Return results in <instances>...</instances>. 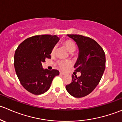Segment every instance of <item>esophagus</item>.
Segmentation results:
<instances>
[{
	"label": "esophagus",
	"instance_id": "34e87169",
	"mask_svg": "<svg viewBox=\"0 0 122 122\" xmlns=\"http://www.w3.org/2000/svg\"><path fill=\"white\" fill-rule=\"evenodd\" d=\"M65 73H64V72H60V75H65Z\"/></svg>",
	"mask_w": 122,
	"mask_h": 122
}]
</instances>
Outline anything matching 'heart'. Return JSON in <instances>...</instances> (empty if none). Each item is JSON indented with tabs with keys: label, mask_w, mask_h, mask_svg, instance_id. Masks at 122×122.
I'll list each match as a JSON object with an SVG mask.
<instances>
[{
	"label": "heart",
	"mask_w": 122,
	"mask_h": 122,
	"mask_svg": "<svg viewBox=\"0 0 122 122\" xmlns=\"http://www.w3.org/2000/svg\"><path fill=\"white\" fill-rule=\"evenodd\" d=\"M62 43L70 53L74 52L75 51L76 49V44L72 40H66L63 41ZM56 47L55 46L53 47L51 49V53H50V55H51V56L55 55V53H56ZM57 65H58L59 67L61 70L65 71V70H66L67 68H69V67L72 66V62L69 61H61L57 62Z\"/></svg>",
	"instance_id": "1"
}]
</instances>
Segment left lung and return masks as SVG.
Segmentation results:
<instances>
[{
  "label": "left lung",
  "mask_w": 122,
  "mask_h": 122,
  "mask_svg": "<svg viewBox=\"0 0 122 122\" xmlns=\"http://www.w3.org/2000/svg\"><path fill=\"white\" fill-rule=\"evenodd\" d=\"M76 43L79 57L74 66L80 76L72 75V82L66 85L73 97L81 98L91 93L100 81L106 68V55L103 49L94 40L77 34H67Z\"/></svg>",
  "instance_id": "8db88e82"
}]
</instances>
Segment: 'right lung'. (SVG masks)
<instances>
[{"mask_svg": "<svg viewBox=\"0 0 122 122\" xmlns=\"http://www.w3.org/2000/svg\"><path fill=\"white\" fill-rule=\"evenodd\" d=\"M59 40L57 36H34L18 46L14 55L15 72L23 87L34 95H40L50 88L52 81L59 75L56 69H43L42 63L50 59L51 49Z\"/></svg>", "mask_w": 122, "mask_h": 122, "instance_id": "1", "label": "right lung"}]
</instances>
